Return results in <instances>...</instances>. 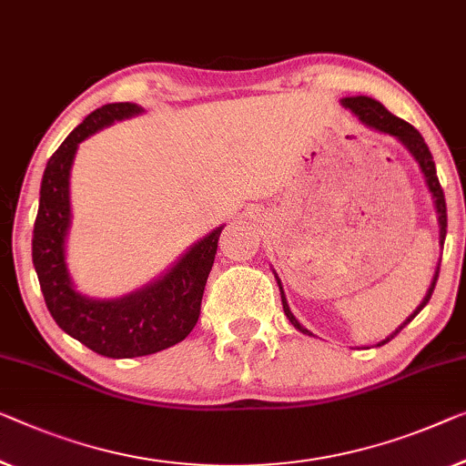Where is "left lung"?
<instances>
[{"label":"left lung","instance_id":"left-lung-1","mask_svg":"<svg viewBox=\"0 0 466 466\" xmlns=\"http://www.w3.org/2000/svg\"><path fill=\"white\" fill-rule=\"evenodd\" d=\"M341 104L345 108H350L353 115L358 116L360 121H362V125H366V127H370L374 131H380V134H387V136H393L395 140L401 142L406 146V150L410 152V155L414 157V161L419 163L422 176H425V184L429 192H431L433 197V205H435V211H437V224H440V245L443 247V240H446V232H448V213H446V198H443V190L440 186V179H437V171H435V163H433V157H431V150H429V146L425 144V140H422V136L416 131L410 123H406L404 119H400V116H395L389 113V110L380 104L379 100L374 98H368V96H350V98H343ZM276 280H278V289H280V297H282V308H284V314H287L289 322L295 326L297 330L303 332V335H309L314 337L311 332L305 329V326L299 324V320L293 316V311H290L289 308V301H287V295H284L282 290V282L280 278H278V274L274 272ZM437 276H440V263H437L435 268V274H433V280L431 284H429L427 289V295L422 297V301L419 308H416L410 316L406 318L404 322H401L398 329H395L391 335H389L387 339H383V341H379L377 347L385 345L387 341H391V339L398 335V332L404 329L406 324H410L414 320V316L419 314V311L425 308V305L429 303V299H431L433 295V289H435V282H437Z\"/></svg>","mask_w":466,"mask_h":466}]
</instances>
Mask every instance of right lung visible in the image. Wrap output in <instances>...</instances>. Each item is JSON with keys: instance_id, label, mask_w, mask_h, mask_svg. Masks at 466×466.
<instances>
[{"instance_id": "right-lung-1", "label": "right lung", "mask_w": 466, "mask_h": 466, "mask_svg": "<svg viewBox=\"0 0 466 466\" xmlns=\"http://www.w3.org/2000/svg\"><path fill=\"white\" fill-rule=\"evenodd\" d=\"M134 102L104 104L77 125L50 157L41 177L33 228V266L56 324L106 358H137L184 341L200 316L205 284L224 226L194 242L173 266L146 287L116 299H94L75 289L66 266L71 230V167L83 140L115 121L142 115Z\"/></svg>"}]
</instances>
